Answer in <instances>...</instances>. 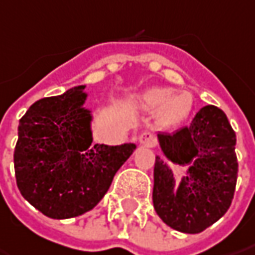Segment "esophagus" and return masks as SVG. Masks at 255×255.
<instances>
[{
  "label": "esophagus",
  "mask_w": 255,
  "mask_h": 255,
  "mask_svg": "<svg viewBox=\"0 0 255 255\" xmlns=\"http://www.w3.org/2000/svg\"><path fill=\"white\" fill-rule=\"evenodd\" d=\"M138 141L141 145H145V147H154V145L157 144V138H155V135H154L152 132H149V131H144V132H141L138 137Z\"/></svg>",
  "instance_id": "34e87169"
}]
</instances>
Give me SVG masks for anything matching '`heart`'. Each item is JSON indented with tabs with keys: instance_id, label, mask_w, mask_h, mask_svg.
Segmentation results:
<instances>
[{
	"instance_id": "heart-1",
	"label": "heart",
	"mask_w": 255,
	"mask_h": 255,
	"mask_svg": "<svg viewBox=\"0 0 255 255\" xmlns=\"http://www.w3.org/2000/svg\"><path fill=\"white\" fill-rule=\"evenodd\" d=\"M139 104L149 111L158 110V118L164 126H178L193 111V97L188 93L174 94L171 88L157 87L139 95Z\"/></svg>"
}]
</instances>
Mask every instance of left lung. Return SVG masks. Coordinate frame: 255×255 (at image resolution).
Segmentation results:
<instances>
[{
  "label": "left lung",
  "mask_w": 255,
  "mask_h": 255,
  "mask_svg": "<svg viewBox=\"0 0 255 255\" xmlns=\"http://www.w3.org/2000/svg\"><path fill=\"white\" fill-rule=\"evenodd\" d=\"M164 155L174 164H188L175 190L165 161L155 157L152 203L160 218L174 230L197 234L227 213L237 184L236 132L216 106L203 107L188 127L160 132Z\"/></svg>",
  "instance_id": "1"
}]
</instances>
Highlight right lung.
Here are the masks:
<instances>
[{
    "mask_svg": "<svg viewBox=\"0 0 255 255\" xmlns=\"http://www.w3.org/2000/svg\"><path fill=\"white\" fill-rule=\"evenodd\" d=\"M84 88L38 100L19 120L14 151L18 190L50 218H71L94 208L135 149V144L91 147Z\"/></svg>",
    "mask_w": 255,
    "mask_h": 255,
    "instance_id": "obj_1",
    "label": "right lung"
}]
</instances>
